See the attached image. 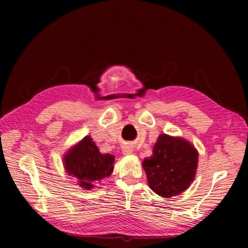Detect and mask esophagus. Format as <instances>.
Segmentation results:
<instances>
[{"mask_svg":"<svg viewBox=\"0 0 248 248\" xmlns=\"http://www.w3.org/2000/svg\"><path fill=\"white\" fill-rule=\"evenodd\" d=\"M124 155H131L133 152V148L131 146H124L123 148Z\"/></svg>","mask_w":248,"mask_h":248,"instance_id":"obj_1","label":"esophagus"}]
</instances>
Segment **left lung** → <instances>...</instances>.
<instances>
[{"label": "left lung", "instance_id": "obj_1", "mask_svg": "<svg viewBox=\"0 0 248 248\" xmlns=\"http://www.w3.org/2000/svg\"><path fill=\"white\" fill-rule=\"evenodd\" d=\"M152 152L143 161L152 191L166 198L186 191L197 170L198 154L195 147L186 140L161 134Z\"/></svg>", "mask_w": 248, "mask_h": 248}]
</instances>
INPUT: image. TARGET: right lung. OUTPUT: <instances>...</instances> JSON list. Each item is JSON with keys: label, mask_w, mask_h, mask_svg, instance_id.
I'll use <instances>...</instances> for the list:
<instances>
[{"label": "right lung", "mask_w": 248, "mask_h": 248, "mask_svg": "<svg viewBox=\"0 0 248 248\" xmlns=\"http://www.w3.org/2000/svg\"><path fill=\"white\" fill-rule=\"evenodd\" d=\"M65 168L70 176L78 179V186L91 189L113 171L115 156L102 155L94 141L85 136L65 155Z\"/></svg>", "instance_id": "add662e5"}]
</instances>
